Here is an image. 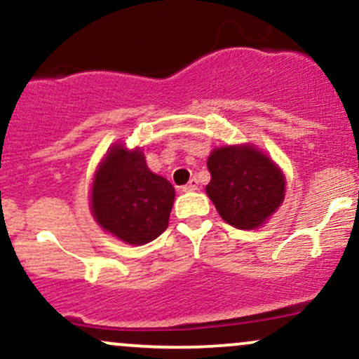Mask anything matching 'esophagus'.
I'll return each mask as SVG.
<instances>
[{"label":"esophagus","mask_w":359,"mask_h":359,"mask_svg":"<svg viewBox=\"0 0 359 359\" xmlns=\"http://www.w3.org/2000/svg\"><path fill=\"white\" fill-rule=\"evenodd\" d=\"M184 192H194V191H199V180L197 179H191L189 184H185L182 187Z\"/></svg>","instance_id":"1"}]
</instances>
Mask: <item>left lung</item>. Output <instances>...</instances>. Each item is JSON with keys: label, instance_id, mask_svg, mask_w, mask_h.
<instances>
[{"label": "left lung", "instance_id": "8db88e82", "mask_svg": "<svg viewBox=\"0 0 359 359\" xmlns=\"http://www.w3.org/2000/svg\"><path fill=\"white\" fill-rule=\"evenodd\" d=\"M205 187L219 216L238 229L262 226L285 197V177L253 145L221 147L208 158Z\"/></svg>", "mask_w": 359, "mask_h": 359}]
</instances>
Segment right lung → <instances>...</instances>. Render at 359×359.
<instances>
[{
  "instance_id": "obj_1",
  "label": "right lung",
  "mask_w": 359,
  "mask_h": 359,
  "mask_svg": "<svg viewBox=\"0 0 359 359\" xmlns=\"http://www.w3.org/2000/svg\"><path fill=\"white\" fill-rule=\"evenodd\" d=\"M175 189L147 167L140 148L111 147L94 174L90 211L104 231L145 245L167 229Z\"/></svg>"
}]
</instances>
